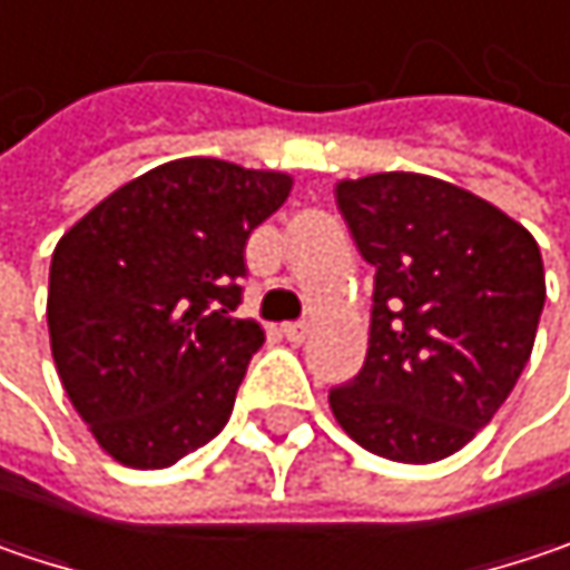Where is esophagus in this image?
I'll use <instances>...</instances> for the list:
<instances>
[{"mask_svg": "<svg viewBox=\"0 0 570 570\" xmlns=\"http://www.w3.org/2000/svg\"><path fill=\"white\" fill-rule=\"evenodd\" d=\"M307 331H311V327H307L305 321H292V324H282V334H285V341H288V344H302V341L307 337Z\"/></svg>", "mask_w": 570, "mask_h": 570, "instance_id": "1", "label": "esophagus"}]
</instances>
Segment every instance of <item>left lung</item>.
Here are the masks:
<instances>
[{"mask_svg":"<svg viewBox=\"0 0 570 570\" xmlns=\"http://www.w3.org/2000/svg\"><path fill=\"white\" fill-rule=\"evenodd\" d=\"M337 210L376 275L370 350L331 389L334 419L389 461L451 458L529 363L546 305L539 243L483 197L412 171L341 181Z\"/></svg>","mask_w":570,"mask_h":570,"instance_id":"obj_1","label":"left lung"}]
</instances>
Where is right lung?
<instances>
[{
    "mask_svg": "<svg viewBox=\"0 0 570 570\" xmlns=\"http://www.w3.org/2000/svg\"><path fill=\"white\" fill-rule=\"evenodd\" d=\"M292 190L278 171L178 158L61 236L48 331L63 392L119 464L161 470L229 422L263 327L239 321L246 239Z\"/></svg>",
    "mask_w": 570,
    "mask_h": 570,
    "instance_id": "obj_1",
    "label": "right lung"
}]
</instances>
